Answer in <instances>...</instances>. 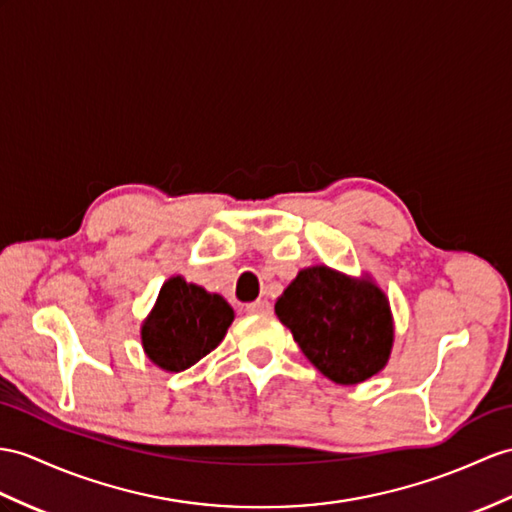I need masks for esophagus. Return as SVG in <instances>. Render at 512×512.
<instances>
[{
    "mask_svg": "<svg viewBox=\"0 0 512 512\" xmlns=\"http://www.w3.org/2000/svg\"><path fill=\"white\" fill-rule=\"evenodd\" d=\"M245 310L252 315H267V313H271V304L267 302V299H256V302L247 304Z\"/></svg>",
    "mask_w": 512,
    "mask_h": 512,
    "instance_id": "obj_1",
    "label": "esophagus"
}]
</instances>
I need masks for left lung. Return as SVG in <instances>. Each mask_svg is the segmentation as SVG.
Segmentation results:
<instances>
[{
  "label": "left lung",
  "instance_id": "8db88e82",
  "mask_svg": "<svg viewBox=\"0 0 512 512\" xmlns=\"http://www.w3.org/2000/svg\"><path fill=\"white\" fill-rule=\"evenodd\" d=\"M276 315L310 363L336 384L363 382L389 360L391 310L369 280L328 267L304 269L276 302Z\"/></svg>",
  "mask_w": 512,
  "mask_h": 512
}]
</instances>
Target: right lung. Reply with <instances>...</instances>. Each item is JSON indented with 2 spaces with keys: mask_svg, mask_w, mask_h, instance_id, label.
<instances>
[{
  "mask_svg": "<svg viewBox=\"0 0 512 512\" xmlns=\"http://www.w3.org/2000/svg\"><path fill=\"white\" fill-rule=\"evenodd\" d=\"M232 319L234 310L221 295L171 278L143 323V347L158 367L184 371L215 350Z\"/></svg>",
  "mask_w": 512,
  "mask_h": 512,
  "instance_id": "add662e5",
  "label": "right lung"
}]
</instances>
